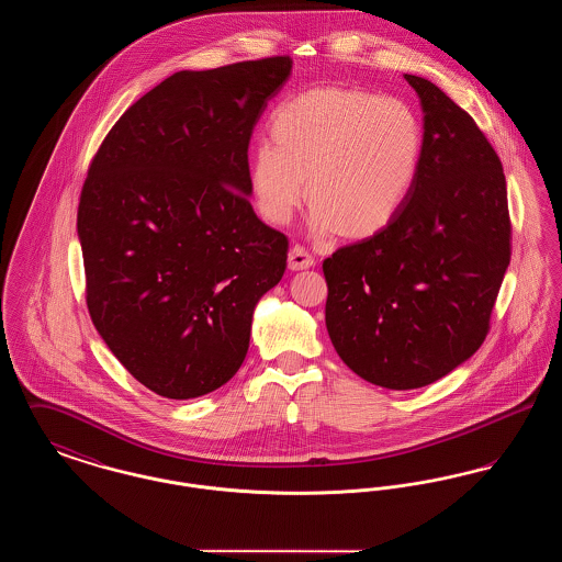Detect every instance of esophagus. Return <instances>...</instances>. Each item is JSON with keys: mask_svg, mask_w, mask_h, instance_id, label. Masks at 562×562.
<instances>
[{"mask_svg": "<svg viewBox=\"0 0 562 562\" xmlns=\"http://www.w3.org/2000/svg\"><path fill=\"white\" fill-rule=\"evenodd\" d=\"M314 266H316L314 255L307 252L303 246L294 244L291 252H289V268L293 269V271H299V269H310L314 268Z\"/></svg>", "mask_w": 562, "mask_h": 562, "instance_id": "34e87169", "label": "esophagus"}]
</instances>
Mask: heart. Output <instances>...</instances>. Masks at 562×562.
Listing matches in <instances>:
<instances>
[{"mask_svg": "<svg viewBox=\"0 0 562 562\" xmlns=\"http://www.w3.org/2000/svg\"><path fill=\"white\" fill-rule=\"evenodd\" d=\"M248 168L259 213L289 223L305 191L310 229L362 238L383 229L411 195L424 149L417 113L398 97L321 86L284 101L271 115ZM308 186H304V179Z\"/></svg>", "mask_w": 562, "mask_h": 562, "instance_id": "heart-1", "label": "heart"}]
</instances>
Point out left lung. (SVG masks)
Here are the masks:
<instances>
[{"instance_id":"obj_1","label":"left lung","mask_w":562,"mask_h":562,"mask_svg":"<svg viewBox=\"0 0 562 562\" xmlns=\"http://www.w3.org/2000/svg\"><path fill=\"white\" fill-rule=\"evenodd\" d=\"M404 80L424 109L413 191L383 229L322 263L333 346L387 390L429 385L481 348L512 255L499 156L436 83Z\"/></svg>"}]
</instances>
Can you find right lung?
I'll use <instances>...</instances> for the list:
<instances>
[{"instance_id": "1", "label": "right lung", "mask_w": 562, "mask_h": 562, "mask_svg": "<svg viewBox=\"0 0 562 562\" xmlns=\"http://www.w3.org/2000/svg\"><path fill=\"white\" fill-rule=\"evenodd\" d=\"M291 56L179 71L128 109L88 168L78 209L86 305L136 381L198 398L246 358L252 312L289 238L250 206L248 143Z\"/></svg>"}]
</instances>
